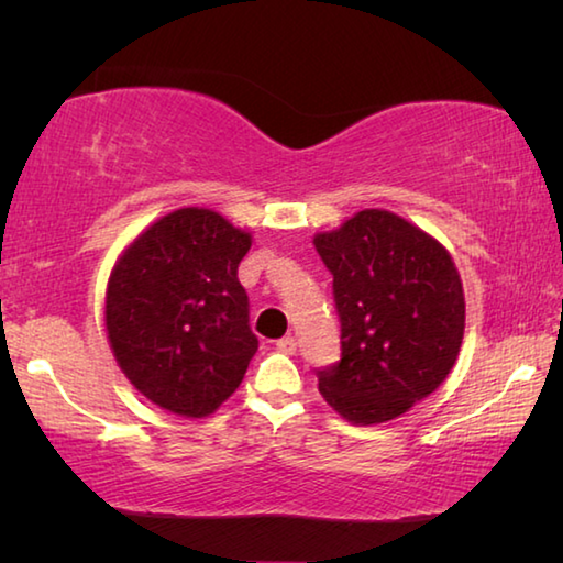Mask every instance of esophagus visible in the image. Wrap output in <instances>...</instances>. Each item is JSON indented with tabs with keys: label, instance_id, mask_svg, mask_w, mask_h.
<instances>
[{
	"label": "esophagus",
	"instance_id": "obj_1",
	"mask_svg": "<svg viewBox=\"0 0 563 563\" xmlns=\"http://www.w3.org/2000/svg\"><path fill=\"white\" fill-rule=\"evenodd\" d=\"M275 347H278L280 352H285V355H292V352L298 350V342H295L292 335H288V338H280L278 342H275Z\"/></svg>",
	"mask_w": 563,
	"mask_h": 563
}]
</instances>
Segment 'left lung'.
Listing matches in <instances>:
<instances>
[{
    "label": "left lung",
    "instance_id": "1",
    "mask_svg": "<svg viewBox=\"0 0 563 563\" xmlns=\"http://www.w3.org/2000/svg\"><path fill=\"white\" fill-rule=\"evenodd\" d=\"M340 316V360L320 395L347 422L379 424L440 387L464 338V290L450 253L389 211L365 208L318 233Z\"/></svg>",
    "mask_w": 563,
    "mask_h": 563
}]
</instances>
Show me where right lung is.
Here are the masks:
<instances>
[{
    "mask_svg": "<svg viewBox=\"0 0 563 563\" xmlns=\"http://www.w3.org/2000/svg\"><path fill=\"white\" fill-rule=\"evenodd\" d=\"M251 233L208 208H178L111 271L107 332L123 375L151 402L208 417L243 383L258 338L238 265Z\"/></svg>",
    "mask_w": 563,
    "mask_h": 563,
    "instance_id": "1",
    "label": "right lung"
}]
</instances>
